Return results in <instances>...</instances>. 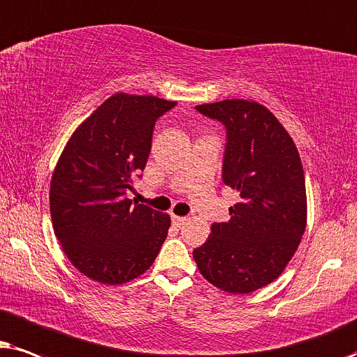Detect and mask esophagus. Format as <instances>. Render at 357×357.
Masks as SVG:
<instances>
[{"mask_svg":"<svg viewBox=\"0 0 357 357\" xmlns=\"http://www.w3.org/2000/svg\"><path fill=\"white\" fill-rule=\"evenodd\" d=\"M171 222H173L174 227H181L188 222V217H178V215H171Z\"/></svg>","mask_w":357,"mask_h":357,"instance_id":"obj_1","label":"esophagus"}]
</instances>
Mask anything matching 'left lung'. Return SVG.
<instances>
[{
    "mask_svg": "<svg viewBox=\"0 0 357 357\" xmlns=\"http://www.w3.org/2000/svg\"><path fill=\"white\" fill-rule=\"evenodd\" d=\"M225 127L222 179L240 201L230 222L212 223L192 251L208 282L230 294L268 286L296 253L305 230L307 199L301 156L291 135L261 104L245 99L196 106Z\"/></svg>",
    "mask_w": 357,
    "mask_h": 357,
    "instance_id": "1",
    "label": "left lung"
}]
</instances>
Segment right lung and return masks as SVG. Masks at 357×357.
<instances>
[{
  "instance_id": "1",
  "label": "right lung",
  "mask_w": 357,
  "mask_h": 357,
  "mask_svg": "<svg viewBox=\"0 0 357 357\" xmlns=\"http://www.w3.org/2000/svg\"><path fill=\"white\" fill-rule=\"evenodd\" d=\"M178 102L117 93L76 129L50 184L54 230L71 264L93 281L123 284L153 264L169 215L127 199L142 178L155 123Z\"/></svg>"
}]
</instances>
